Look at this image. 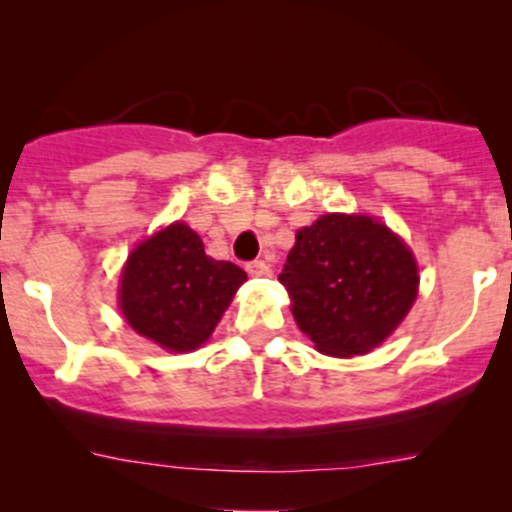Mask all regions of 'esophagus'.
Instances as JSON below:
<instances>
[{"instance_id":"esophagus-1","label":"esophagus","mask_w":512,"mask_h":512,"mask_svg":"<svg viewBox=\"0 0 512 512\" xmlns=\"http://www.w3.org/2000/svg\"><path fill=\"white\" fill-rule=\"evenodd\" d=\"M247 272H250L252 277H270L272 267L267 265L265 260H252V262H247Z\"/></svg>"}]
</instances>
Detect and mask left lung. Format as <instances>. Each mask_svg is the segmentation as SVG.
I'll list each match as a JSON object with an SVG mask.
<instances>
[{"label":"left lung","instance_id":"8db88e82","mask_svg":"<svg viewBox=\"0 0 512 512\" xmlns=\"http://www.w3.org/2000/svg\"><path fill=\"white\" fill-rule=\"evenodd\" d=\"M277 280L319 352L354 356L399 327L416 299L418 270L386 225L366 215H322L297 232Z\"/></svg>","mask_w":512,"mask_h":512}]
</instances>
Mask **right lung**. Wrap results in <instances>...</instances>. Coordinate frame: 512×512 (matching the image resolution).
<instances>
[{
	"label": "right lung",
	"instance_id": "obj_1",
	"mask_svg": "<svg viewBox=\"0 0 512 512\" xmlns=\"http://www.w3.org/2000/svg\"><path fill=\"white\" fill-rule=\"evenodd\" d=\"M245 280L237 265L205 255L203 240L188 225L173 223L128 257L121 277L123 317L160 347L190 352L213 334Z\"/></svg>",
	"mask_w": 512,
	"mask_h": 512
}]
</instances>
